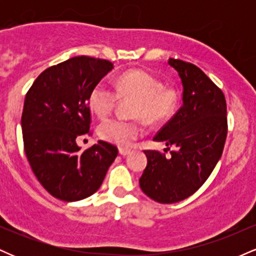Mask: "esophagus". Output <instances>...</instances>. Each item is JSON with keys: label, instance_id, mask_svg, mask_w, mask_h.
Segmentation results:
<instances>
[{"label": "esophagus", "instance_id": "obj_1", "mask_svg": "<svg viewBox=\"0 0 256 256\" xmlns=\"http://www.w3.org/2000/svg\"><path fill=\"white\" fill-rule=\"evenodd\" d=\"M131 152L130 149H125V148H119V154L122 155V156H126V155H128Z\"/></svg>", "mask_w": 256, "mask_h": 256}]
</instances>
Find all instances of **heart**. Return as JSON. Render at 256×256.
I'll list each match as a JSON object with an SVG mask.
<instances>
[{
  "mask_svg": "<svg viewBox=\"0 0 256 256\" xmlns=\"http://www.w3.org/2000/svg\"><path fill=\"white\" fill-rule=\"evenodd\" d=\"M120 96L137 100L134 116L143 118L152 125L161 124L171 118L178 104V96L172 88H162V83L149 72L131 70L116 79V88L106 82L94 86L89 96L90 110L104 118L113 110ZM98 136L119 146H130L140 137L144 128L136 120L110 118L102 122L98 128Z\"/></svg>",
  "mask_w": 256,
  "mask_h": 256,
  "instance_id": "heart-1",
  "label": "heart"
}]
</instances>
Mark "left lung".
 <instances>
[{
    "label": "left lung",
    "instance_id": "obj_1",
    "mask_svg": "<svg viewBox=\"0 0 256 256\" xmlns=\"http://www.w3.org/2000/svg\"><path fill=\"white\" fill-rule=\"evenodd\" d=\"M183 85V106L152 140L175 148L170 157L146 150L140 186L160 204L183 201L198 192L214 170L228 134L222 91L195 64L168 58Z\"/></svg>",
    "mask_w": 256,
    "mask_h": 256
}]
</instances>
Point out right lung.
Segmentation results:
<instances>
[{
    "label": "right lung",
    "instance_id": "1",
    "mask_svg": "<svg viewBox=\"0 0 256 256\" xmlns=\"http://www.w3.org/2000/svg\"><path fill=\"white\" fill-rule=\"evenodd\" d=\"M112 70L108 60L76 56L43 71L26 94V158L44 189L61 201H79L98 192L118 155L116 146L104 140L85 152L77 146V138L89 134L91 90Z\"/></svg>",
    "mask_w": 256,
    "mask_h": 256
}]
</instances>
